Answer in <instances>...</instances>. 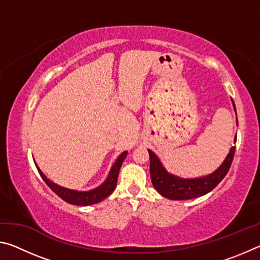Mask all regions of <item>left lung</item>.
<instances>
[{
    "mask_svg": "<svg viewBox=\"0 0 260 260\" xmlns=\"http://www.w3.org/2000/svg\"><path fill=\"white\" fill-rule=\"evenodd\" d=\"M233 104H234V102H233ZM234 110L236 111L235 104ZM148 152L149 156H150V175L153 187L161 196L166 197V199L181 201L203 196L217 187L219 182L226 177L228 171H230L233 158H234L235 147H232L225 161L222 162L221 166L218 167V170H215L213 173L206 175V177L196 179H182L170 174L164 169V166L161 165L159 158L151 150H148Z\"/></svg>",
    "mask_w": 260,
    "mask_h": 260,
    "instance_id": "obj_1",
    "label": "left lung"
}]
</instances>
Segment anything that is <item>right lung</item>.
Segmentation results:
<instances>
[{"label":"right lung","mask_w":260,"mask_h":260,"mask_svg":"<svg viewBox=\"0 0 260 260\" xmlns=\"http://www.w3.org/2000/svg\"><path fill=\"white\" fill-rule=\"evenodd\" d=\"M126 155H127V151L122 152L121 155L117 158L116 162L112 165L111 171H110L107 180H105V181L101 184L100 187L95 188V189H93V190H89V191H78V190H72V189L60 187V186H58V184H56L52 181H50L49 179H47L46 175L41 172V170L39 169L38 166H37V169L39 171V173H40L41 178L43 179V181L47 183V186L49 187L57 196H59L61 200L68 202V203H70V204H73V205L86 206V205L99 203V202L103 201L104 199H107L109 195H111L112 191L116 189L118 174H119L121 164H122V161H124Z\"/></svg>","instance_id":"right-lung-1"}]
</instances>
